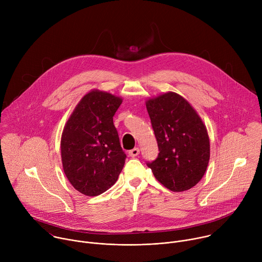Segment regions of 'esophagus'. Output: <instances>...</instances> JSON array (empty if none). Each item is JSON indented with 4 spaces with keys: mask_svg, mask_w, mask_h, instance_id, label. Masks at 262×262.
<instances>
[{
    "mask_svg": "<svg viewBox=\"0 0 262 262\" xmlns=\"http://www.w3.org/2000/svg\"><path fill=\"white\" fill-rule=\"evenodd\" d=\"M139 154H140V149L138 147H136V148H134V149H132V150L128 151V155L132 158H135V157L139 156Z\"/></svg>",
    "mask_w": 262,
    "mask_h": 262,
    "instance_id": "1",
    "label": "esophagus"
}]
</instances>
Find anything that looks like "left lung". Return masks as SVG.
<instances>
[{"label":"left lung","mask_w":262,"mask_h":262,"mask_svg":"<svg viewBox=\"0 0 262 262\" xmlns=\"http://www.w3.org/2000/svg\"><path fill=\"white\" fill-rule=\"evenodd\" d=\"M146 107L160 151L147 166L170 191L190 190L201 180L209 162L206 126L189 101L175 92L148 99Z\"/></svg>","instance_id":"1"}]
</instances>
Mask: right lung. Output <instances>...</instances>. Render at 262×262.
<instances>
[{
	"label": "right lung",
	"mask_w": 262,
	"mask_h": 262,
	"mask_svg": "<svg viewBox=\"0 0 262 262\" xmlns=\"http://www.w3.org/2000/svg\"><path fill=\"white\" fill-rule=\"evenodd\" d=\"M122 98L92 90L67 120L61 138L64 173L80 193L98 196L113 185L123 169L122 150L113 117Z\"/></svg>",
	"instance_id": "obj_1"
}]
</instances>
